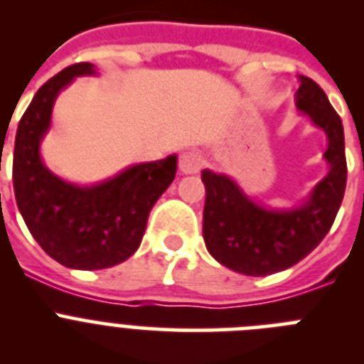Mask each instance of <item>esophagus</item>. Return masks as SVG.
Returning <instances> with one entry per match:
<instances>
[{"label":"esophagus","mask_w":364,"mask_h":364,"mask_svg":"<svg viewBox=\"0 0 364 364\" xmlns=\"http://www.w3.org/2000/svg\"><path fill=\"white\" fill-rule=\"evenodd\" d=\"M202 166H204V159L198 151H186V153L180 154L178 167L184 175H197Z\"/></svg>","instance_id":"1"}]
</instances>
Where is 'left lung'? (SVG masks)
<instances>
[{"label":"left lung","mask_w":364,"mask_h":364,"mask_svg":"<svg viewBox=\"0 0 364 364\" xmlns=\"http://www.w3.org/2000/svg\"><path fill=\"white\" fill-rule=\"evenodd\" d=\"M295 105L324 131L328 173L294 208H268L252 200L231 176L202 171L205 186L202 235L208 252L222 266L250 277L291 268L319 246L345 197L346 156L343 122L317 83L299 76Z\"/></svg>","instance_id":"1"}]
</instances>
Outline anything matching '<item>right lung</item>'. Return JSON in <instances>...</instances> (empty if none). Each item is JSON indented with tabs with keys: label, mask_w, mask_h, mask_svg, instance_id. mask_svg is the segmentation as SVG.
I'll list each match as a JSON object with an SVG mask.
<instances>
[{
	"label": "right lung",
	"mask_w": 364,
	"mask_h": 364,
	"mask_svg": "<svg viewBox=\"0 0 364 364\" xmlns=\"http://www.w3.org/2000/svg\"><path fill=\"white\" fill-rule=\"evenodd\" d=\"M92 63H74L38 89L16 133L12 180L18 210L43 252L73 269H104L129 259L147 217L176 175V154L125 167L95 186H78L45 166L40 146L50 129L58 95Z\"/></svg>",
	"instance_id": "add662e5"
}]
</instances>
